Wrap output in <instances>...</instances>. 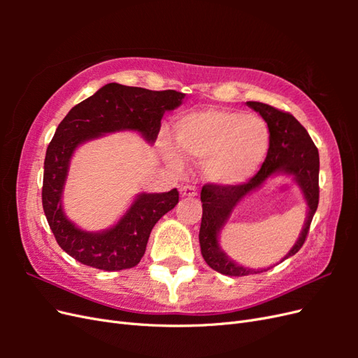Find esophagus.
I'll return each mask as SVG.
<instances>
[{
  "label": "esophagus",
  "mask_w": 358,
  "mask_h": 358,
  "mask_svg": "<svg viewBox=\"0 0 358 358\" xmlns=\"http://www.w3.org/2000/svg\"><path fill=\"white\" fill-rule=\"evenodd\" d=\"M180 196L182 197H196L197 196V188L194 185H183L180 188Z\"/></svg>",
  "instance_id": "1"
}]
</instances>
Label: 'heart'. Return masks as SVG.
Here are the masks:
<instances>
[{
	"mask_svg": "<svg viewBox=\"0 0 358 358\" xmlns=\"http://www.w3.org/2000/svg\"><path fill=\"white\" fill-rule=\"evenodd\" d=\"M179 148L203 161L206 178L221 185H236L251 178L268 149V129L262 117L242 112L204 109L180 116L175 124ZM171 167L185 166L182 154L170 145L162 148Z\"/></svg>",
	"mask_w": 358,
	"mask_h": 358,
	"instance_id": "obj_1",
	"label": "heart"
}]
</instances>
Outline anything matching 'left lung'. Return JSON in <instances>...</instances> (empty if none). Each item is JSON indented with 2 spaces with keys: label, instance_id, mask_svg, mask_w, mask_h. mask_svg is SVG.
I'll use <instances>...</instances> for the list:
<instances>
[{
  "label": "left lung",
  "instance_id": "1",
  "mask_svg": "<svg viewBox=\"0 0 358 358\" xmlns=\"http://www.w3.org/2000/svg\"><path fill=\"white\" fill-rule=\"evenodd\" d=\"M246 104L262 115L268 127V150L262 169L258 170L254 178L245 183H237V185L206 183L200 196L203 203V216L199 234L201 255L209 267L227 276H246L266 272L267 268H270L255 270L236 264L233 259L225 255L218 243V234L227 220L230 218L234 206L249 192L262 187L266 179L273 175L292 176L301 188L308 204L306 222L299 241L291 248L285 258L297 254L305 243L320 200V155L305 127L291 113L279 110L273 106L258 101H246Z\"/></svg>",
  "mask_w": 358,
  "mask_h": 358
}]
</instances>
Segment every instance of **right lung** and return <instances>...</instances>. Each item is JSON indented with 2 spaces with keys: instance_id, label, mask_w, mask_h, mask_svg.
Masks as SVG:
<instances>
[{
  "instance_id": "obj_1",
  "label": "right lung",
  "mask_w": 358,
  "mask_h": 358,
  "mask_svg": "<svg viewBox=\"0 0 358 358\" xmlns=\"http://www.w3.org/2000/svg\"><path fill=\"white\" fill-rule=\"evenodd\" d=\"M185 94L150 91L137 86L107 83L90 99L76 104L58 125L48 146L41 201L58 245L79 263L106 272L131 268L142 259L149 234L162 215L179 201L178 189L138 194L112 229L90 233L78 229L62 210V189L73 152L88 140L115 131H137L154 143L167 110L182 104Z\"/></svg>"
}]
</instances>
